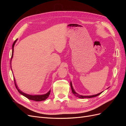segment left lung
Masks as SVG:
<instances>
[{"label":"left lung","mask_w":126,"mask_h":126,"mask_svg":"<svg viewBox=\"0 0 126 126\" xmlns=\"http://www.w3.org/2000/svg\"><path fill=\"white\" fill-rule=\"evenodd\" d=\"M70 86H71V90H72V93L75 96H76L77 97H78L79 98H93V97H97L100 94H101V93H99L97 94H94V95H92V96H81V95H80L79 94H78L77 93L75 92V91L74 90V88H73V87L72 86V83L71 82H70Z\"/></svg>","instance_id":"8db88e82"}]
</instances>
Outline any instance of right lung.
Returning <instances> with one entry per match:
<instances>
[{
    "mask_svg": "<svg viewBox=\"0 0 126 126\" xmlns=\"http://www.w3.org/2000/svg\"><path fill=\"white\" fill-rule=\"evenodd\" d=\"M17 39H16L14 41V43L13 44V50H12V55H11V59L13 58V52H14V46L15 43H16V42L17 41ZM11 60H10V64H11ZM12 70V69H11ZM14 81H15V86H16V88L17 89V90L18 91V92L20 94H21L22 95H23L24 96L26 97V98H27L28 99L30 100H34V101H43V100H45L46 99L49 97V94H50V90H49L48 92L44 94H41V95H31V94H25L23 92H22V91L19 89V88H18L16 82H15V80L14 79Z\"/></svg>",
    "mask_w": 126,
    "mask_h": 126,
    "instance_id": "obj_1",
    "label": "right lung"
}]
</instances>
